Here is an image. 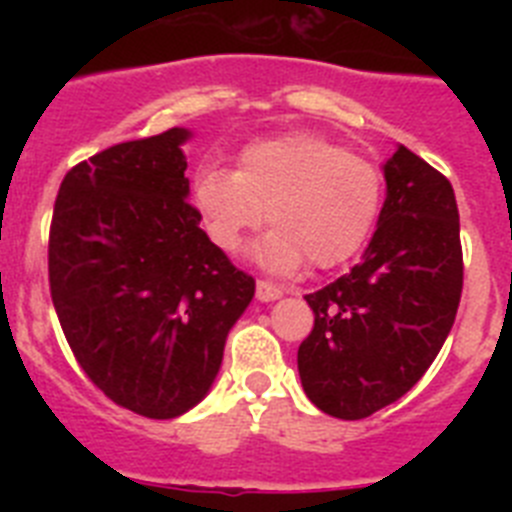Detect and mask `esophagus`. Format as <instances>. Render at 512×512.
Here are the masks:
<instances>
[{"instance_id":"34e87169","label":"esophagus","mask_w":512,"mask_h":512,"mask_svg":"<svg viewBox=\"0 0 512 512\" xmlns=\"http://www.w3.org/2000/svg\"><path fill=\"white\" fill-rule=\"evenodd\" d=\"M282 295H284V289L277 287V284L266 282V279H259V282H256V297H259L261 302L279 300Z\"/></svg>"}]
</instances>
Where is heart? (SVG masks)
Masks as SVG:
<instances>
[{
    "instance_id": "b5f03b06",
    "label": "heart",
    "mask_w": 512,
    "mask_h": 512,
    "mask_svg": "<svg viewBox=\"0 0 512 512\" xmlns=\"http://www.w3.org/2000/svg\"><path fill=\"white\" fill-rule=\"evenodd\" d=\"M192 200L217 248L233 253L269 215L274 228L256 246V259L274 271L302 261L330 269L366 243L382 210V174L366 158L315 133L256 140L238 156V169H205Z\"/></svg>"
}]
</instances>
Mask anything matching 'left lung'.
<instances>
[{"label": "left lung", "instance_id": "1", "mask_svg": "<svg viewBox=\"0 0 512 512\" xmlns=\"http://www.w3.org/2000/svg\"><path fill=\"white\" fill-rule=\"evenodd\" d=\"M387 200L354 269L305 295V395L333 418L361 420L400 400L454 325L464 287L459 210L441 171L405 146L384 164Z\"/></svg>", "mask_w": 512, "mask_h": 512}]
</instances>
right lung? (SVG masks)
<instances>
[{
  "instance_id": "1",
  "label": "right lung",
  "mask_w": 512,
  "mask_h": 512,
  "mask_svg": "<svg viewBox=\"0 0 512 512\" xmlns=\"http://www.w3.org/2000/svg\"><path fill=\"white\" fill-rule=\"evenodd\" d=\"M189 130L117 143L63 176L48 282L63 336L115 405L156 420L210 392L256 282L187 202Z\"/></svg>"
}]
</instances>
